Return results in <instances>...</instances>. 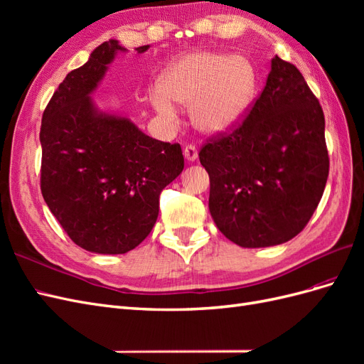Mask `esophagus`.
<instances>
[{
  "label": "esophagus",
  "instance_id": "34e87169",
  "mask_svg": "<svg viewBox=\"0 0 364 364\" xmlns=\"http://www.w3.org/2000/svg\"><path fill=\"white\" fill-rule=\"evenodd\" d=\"M197 155H199V153H197V149L194 146H185L183 156H185L186 161L194 162L197 159Z\"/></svg>",
  "mask_w": 364,
  "mask_h": 364
}]
</instances>
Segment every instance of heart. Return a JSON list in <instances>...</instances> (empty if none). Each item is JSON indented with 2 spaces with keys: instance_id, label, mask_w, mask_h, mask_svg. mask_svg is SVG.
Here are the masks:
<instances>
[{
  "instance_id": "b5f03b06",
  "label": "heart",
  "mask_w": 364,
  "mask_h": 364,
  "mask_svg": "<svg viewBox=\"0 0 364 364\" xmlns=\"http://www.w3.org/2000/svg\"><path fill=\"white\" fill-rule=\"evenodd\" d=\"M161 90L151 91L156 112L174 118V103L191 107L193 126L208 136L235 129L257 95L258 73L243 54L193 51L178 58L165 70Z\"/></svg>"
}]
</instances>
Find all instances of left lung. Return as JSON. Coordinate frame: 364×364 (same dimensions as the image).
<instances>
[{
    "label": "left lung",
    "instance_id": "obj_1",
    "mask_svg": "<svg viewBox=\"0 0 364 364\" xmlns=\"http://www.w3.org/2000/svg\"><path fill=\"white\" fill-rule=\"evenodd\" d=\"M209 213L241 247L296 237L322 199L329 159L325 117L294 65L274 56L266 86L243 124L200 150Z\"/></svg>",
    "mask_w": 364,
    "mask_h": 364
}]
</instances>
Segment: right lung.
Returning a JSON list of instances; mask_svg holds the SVG:
<instances>
[{"label":"right lung","instance_id":"1","mask_svg":"<svg viewBox=\"0 0 364 364\" xmlns=\"http://www.w3.org/2000/svg\"><path fill=\"white\" fill-rule=\"evenodd\" d=\"M126 51L109 39L68 73L43 112L39 135L43 200L77 246L102 255L126 253L150 234L161 191L183 170L179 144L153 139L127 115L94 102L109 65Z\"/></svg>","mask_w":364,"mask_h":364}]
</instances>
